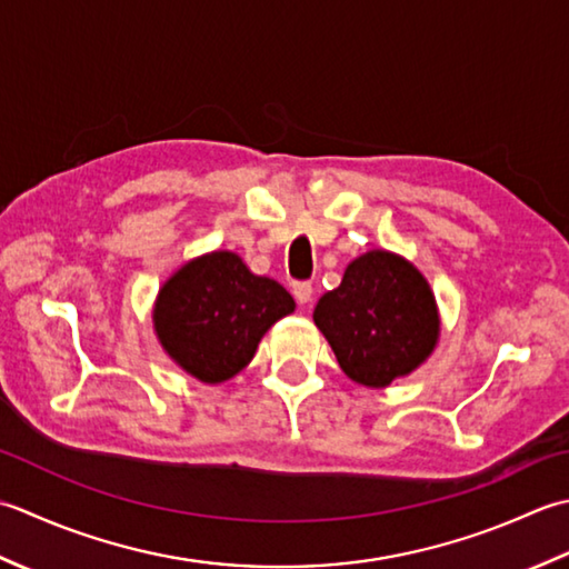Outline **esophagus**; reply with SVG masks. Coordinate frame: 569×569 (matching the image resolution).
<instances>
[{
	"mask_svg": "<svg viewBox=\"0 0 569 569\" xmlns=\"http://www.w3.org/2000/svg\"><path fill=\"white\" fill-rule=\"evenodd\" d=\"M292 295H295V299L299 301V305H307V301H311V295H315V289H311V282L301 280V282L292 284Z\"/></svg>",
	"mask_w": 569,
	"mask_h": 569,
	"instance_id": "obj_1",
	"label": "esophagus"
}]
</instances>
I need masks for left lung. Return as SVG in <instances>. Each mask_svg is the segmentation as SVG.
Listing matches in <instances>:
<instances>
[{"mask_svg":"<svg viewBox=\"0 0 569 569\" xmlns=\"http://www.w3.org/2000/svg\"><path fill=\"white\" fill-rule=\"evenodd\" d=\"M315 323L343 373L368 388L408 376L439 336L430 284L386 250H370L346 268L341 284L317 301Z\"/></svg>","mask_w":569,"mask_h":569,"instance_id":"obj_1","label":"left lung"}]
</instances>
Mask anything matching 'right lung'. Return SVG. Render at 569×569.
<instances>
[{"label":"right lung","instance_id":"obj_1","mask_svg":"<svg viewBox=\"0 0 569 569\" xmlns=\"http://www.w3.org/2000/svg\"><path fill=\"white\" fill-rule=\"evenodd\" d=\"M295 299L270 277L252 274L236 252L193 260L161 287L154 329L164 351L203 382H223L246 368Z\"/></svg>","mask_w":569,"mask_h":569}]
</instances>
